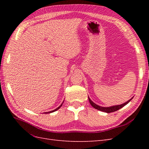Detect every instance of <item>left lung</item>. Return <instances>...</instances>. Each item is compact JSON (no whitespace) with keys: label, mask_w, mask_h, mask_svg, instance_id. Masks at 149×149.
<instances>
[{"label":"left lung","mask_w":149,"mask_h":149,"mask_svg":"<svg viewBox=\"0 0 149 149\" xmlns=\"http://www.w3.org/2000/svg\"><path fill=\"white\" fill-rule=\"evenodd\" d=\"M133 97H132L131 99H130V100H129V101H127L126 102H125L124 104H122L113 106H110V107H102V106H98V105L94 103V102H93L91 100V99H90L89 97H88V99H89V101L90 104H91V105L94 108H95V109H97L99 111H101L104 112H107V113H110V112H114V111H118V110L120 109V108H122L123 107H124V106H125L126 104H127L132 100Z\"/></svg>","instance_id":"obj_1"}]
</instances>
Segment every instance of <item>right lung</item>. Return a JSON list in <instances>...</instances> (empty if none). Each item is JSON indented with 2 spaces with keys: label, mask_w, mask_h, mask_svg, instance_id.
<instances>
[{
  "label": "right lung",
  "mask_w": 149,
  "mask_h": 149,
  "mask_svg": "<svg viewBox=\"0 0 149 149\" xmlns=\"http://www.w3.org/2000/svg\"><path fill=\"white\" fill-rule=\"evenodd\" d=\"M64 102V101H63ZM63 102H62V104H61L59 106V107H57L56 108V109H55V110H53V111H49V112H44V113L45 114H49V113H52V112H55V111H57L58 109H60V108L62 106V104H63Z\"/></svg>",
  "instance_id": "obj_1"
}]
</instances>
